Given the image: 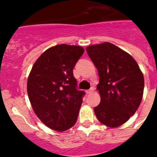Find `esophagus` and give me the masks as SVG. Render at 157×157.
Wrapping results in <instances>:
<instances>
[{
    "label": "esophagus",
    "instance_id": "1",
    "mask_svg": "<svg viewBox=\"0 0 157 157\" xmlns=\"http://www.w3.org/2000/svg\"><path fill=\"white\" fill-rule=\"evenodd\" d=\"M94 90V87H91V88L90 89V90H86V94H91V93H92Z\"/></svg>",
    "mask_w": 157,
    "mask_h": 157
}]
</instances>
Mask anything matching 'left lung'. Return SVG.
<instances>
[{
	"label": "left lung",
	"mask_w": 157,
	"mask_h": 157,
	"mask_svg": "<svg viewBox=\"0 0 157 157\" xmlns=\"http://www.w3.org/2000/svg\"><path fill=\"white\" fill-rule=\"evenodd\" d=\"M87 54L98 69L101 96L94 109L98 120L109 127L125 123L138 110L142 100L144 76L135 59L109 42L86 48Z\"/></svg>",
	"instance_id": "1"
}]
</instances>
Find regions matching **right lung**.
Masks as SVG:
<instances>
[{
  "label": "right lung",
  "instance_id": "1",
  "mask_svg": "<svg viewBox=\"0 0 157 157\" xmlns=\"http://www.w3.org/2000/svg\"><path fill=\"white\" fill-rule=\"evenodd\" d=\"M84 48L65 44L48 48L36 60L27 80L33 110L45 125L65 131L75 124L85 92L77 90L73 69Z\"/></svg>",
  "mask_w": 157,
  "mask_h": 157
}]
</instances>
